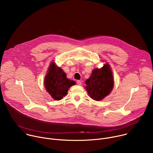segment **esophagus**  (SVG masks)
<instances>
[{
  "label": "esophagus",
  "instance_id": "esophagus-1",
  "mask_svg": "<svg viewBox=\"0 0 153 153\" xmlns=\"http://www.w3.org/2000/svg\"><path fill=\"white\" fill-rule=\"evenodd\" d=\"M77 83L79 85H82V81H80V80H77Z\"/></svg>",
  "mask_w": 153,
  "mask_h": 153
}]
</instances>
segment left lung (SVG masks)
<instances>
[{
	"mask_svg": "<svg viewBox=\"0 0 153 153\" xmlns=\"http://www.w3.org/2000/svg\"><path fill=\"white\" fill-rule=\"evenodd\" d=\"M89 96L95 100H100L110 93L114 82L111 68L108 63L100 69H95L85 82Z\"/></svg>",
	"mask_w": 153,
	"mask_h": 153,
	"instance_id": "1",
	"label": "left lung"
}]
</instances>
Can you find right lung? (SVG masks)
<instances>
[{
    "mask_svg": "<svg viewBox=\"0 0 153 153\" xmlns=\"http://www.w3.org/2000/svg\"><path fill=\"white\" fill-rule=\"evenodd\" d=\"M48 73L45 78V86L47 91L55 100H59L67 94L68 89L76 82L67 79L63 70L51 63Z\"/></svg>",
    "mask_w": 153,
    "mask_h": 153,
    "instance_id": "1",
    "label": "right lung"
}]
</instances>
